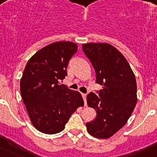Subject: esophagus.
<instances>
[{
  "mask_svg": "<svg viewBox=\"0 0 157 157\" xmlns=\"http://www.w3.org/2000/svg\"><path fill=\"white\" fill-rule=\"evenodd\" d=\"M82 96L83 101H84V105H85V106H86V105H87V104H86V94H82Z\"/></svg>",
  "mask_w": 157,
  "mask_h": 157,
  "instance_id": "1",
  "label": "esophagus"
}]
</instances>
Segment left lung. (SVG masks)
Wrapping results in <instances>:
<instances>
[{"instance_id":"obj_1","label":"left lung","mask_w":157,"mask_h":157,"mask_svg":"<svg viewBox=\"0 0 157 157\" xmlns=\"http://www.w3.org/2000/svg\"><path fill=\"white\" fill-rule=\"evenodd\" d=\"M82 50L95 70L96 82L102 86L98 95H87V105L97 116L86 126L95 138H109L125 125L135 108V76L123 54L108 43H87Z\"/></svg>"}]
</instances>
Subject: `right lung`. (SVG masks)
Segmentation results:
<instances>
[{
    "label": "right lung",
    "mask_w": 157,
    "mask_h": 157,
    "mask_svg": "<svg viewBox=\"0 0 157 157\" xmlns=\"http://www.w3.org/2000/svg\"><path fill=\"white\" fill-rule=\"evenodd\" d=\"M78 46L57 41L37 51L27 62L20 80V93L32 124L44 134L64 129L69 118L84 105L82 95L63 84L67 67Z\"/></svg>",
    "instance_id": "add662e5"
}]
</instances>
